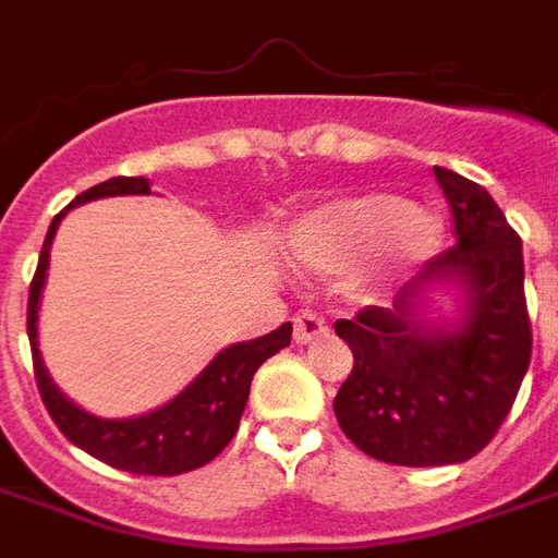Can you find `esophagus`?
Masks as SVG:
<instances>
[{"mask_svg": "<svg viewBox=\"0 0 558 558\" xmlns=\"http://www.w3.org/2000/svg\"><path fill=\"white\" fill-rule=\"evenodd\" d=\"M328 331V323L323 319L319 314H314V311H302V314H295V319H292V338H295V343H314L316 338H323Z\"/></svg>", "mask_w": 558, "mask_h": 558, "instance_id": "obj_1", "label": "esophagus"}]
</instances>
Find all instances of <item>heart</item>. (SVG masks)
Here are the masks:
<instances>
[{"instance_id":"heart-1","label":"heart","mask_w":558,"mask_h":558,"mask_svg":"<svg viewBox=\"0 0 558 558\" xmlns=\"http://www.w3.org/2000/svg\"><path fill=\"white\" fill-rule=\"evenodd\" d=\"M442 220L395 194L331 199L290 230V256L307 271H350L374 263L386 275L415 271L442 247Z\"/></svg>"}]
</instances>
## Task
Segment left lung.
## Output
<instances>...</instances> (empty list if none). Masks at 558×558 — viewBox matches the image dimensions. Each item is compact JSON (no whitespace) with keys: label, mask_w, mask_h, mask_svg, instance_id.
Segmentation results:
<instances>
[{"label":"left lung","mask_w":558,"mask_h":558,"mask_svg":"<svg viewBox=\"0 0 558 558\" xmlns=\"http://www.w3.org/2000/svg\"><path fill=\"white\" fill-rule=\"evenodd\" d=\"M457 244L403 283L391 307L338 319L352 374L335 398L340 430L395 466H445L475 457L514 407L532 359L523 242L481 184L433 167ZM457 286L464 316H423L433 289Z\"/></svg>","instance_id":"obj_1"}]
</instances>
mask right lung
Returning a JSON list of instances; mask_svg holds the SVG:
<instances>
[{
	"mask_svg": "<svg viewBox=\"0 0 558 558\" xmlns=\"http://www.w3.org/2000/svg\"><path fill=\"white\" fill-rule=\"evenodd\" d=\"M122 194H151L148 179L116 175V179H107V182L83 191L71 206H83L89 199ZM65 211H59L50 223V230H47L38 268H35V278H32L29 287V311H26L35 383H38V391H41L50 418L86 454L98 457L107 466L122 469V472L182 475L191 469L206 466L208 460H215L235 436L244 403L251 395V379L259 371V364L283 347H290L292 326L283 323L263 338L232 343L223 352H218L208 362L206 371L196 376L182 395H175L170 403H163L155 412H146L137 418H98L92 412L80 410L77 403H71L53 386V379L44 367L41 350H38V307H41V290L44 280H47V266H50V244H53L59 220L65 218Z\"/></svg>",
	"mask_w": 558,
	"mask_h": 558,
	"instance_id": "add662e5",
	"label": "right lung"
}]
</instances>
